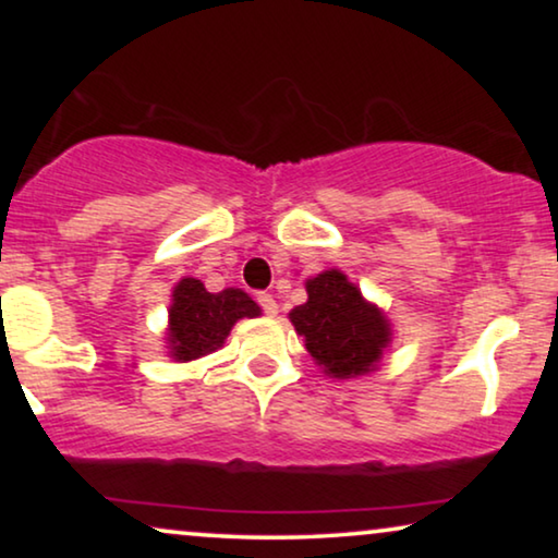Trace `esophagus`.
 <instances>
[{
  "label": "esophagus",
  "instance_id": "1",
  "mask_svg": "<svg viewBox=\"0 0 558 558\" xmlns=\"http://www.w3.org/2000/svg\"><path fill=\"white\" fill-rule=\"evenodd\" d=\"M256 300H258V304H262V307H264L266 315H269V317H277V315H279V304H277V300H274L271 294L258 292Z\"/></svg>",
  "mask_w": 558,
  "mask_h": 558
}]
</instances>
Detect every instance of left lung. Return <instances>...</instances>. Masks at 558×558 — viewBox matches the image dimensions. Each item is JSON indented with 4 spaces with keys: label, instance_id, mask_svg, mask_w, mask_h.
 I'll return each instance as SVG.
<instances>
[{
    "label": "left lung",
    "instance_id": "8db88e82",
    "mask_svg": "<svg viewBox=\"0 0 558 558\" xmlns=\"http://www.w3.org/2000/svg\"><path fill=\"white\" fill-rule=\"evenodd\" d=\"M307 302L289 312V323L325 376L350 380L378 368L393 342L391 319L368 302L348 274L319 271L304 281Z\"/></svg>",
    "mask_w": 558,
    "mask_h": 558
}]
</instances>
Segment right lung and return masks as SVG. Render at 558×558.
<instances>
[{
  "instance_id": "add662e5",
  "label": "right lung",
  "mask_w": 558,
  "mask_h": 558,
  "mask_svg": "<svg viewBox=\"0 0 558 558\" xmlns=\"http://www.w3.org/2000/svg\"><path fill=\"white\" fill-rule=\"evenodd\" d=\"M167 315V355L174 363H190L223 348L233 325L243 317H258L262 307L243 289L228 287L213 294L201 279L185 277L172 289Z\"/></svg>"
}]
</instances>
